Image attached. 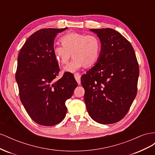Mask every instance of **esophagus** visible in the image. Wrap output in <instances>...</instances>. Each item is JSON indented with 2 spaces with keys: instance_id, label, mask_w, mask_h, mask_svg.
<instances>
[{
  "instance_id": "obj_1",
  "label": "esophagus",
  "mask_w": 155,
  "mask_h": 155,
  "mask_svg": "<svg viewBox=\"0 0 155 155\" xmlns=\"http://www.w3.org/2000/svg\"><path fill=\"white\" fill-rule=\"evenodd\" d=\"M74 78H75V79H76V80L77 81V82H78V83L79 84H80L81 83V75L79 74H78V73H76L74 74Z\"/></svg>"
}]
</instances>
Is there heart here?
<instances>
[{
	"instance_id": "b5f03b06",
	"label": "heart",
	"mask_w": 155,
	"mask_h": 155,
	"mask_svg": "<svg viewBox=\"0 0 155 155\" xmlns=\"http://www.w3.org/2000/svg\"><path fill=\"white\" fill-rule=\"evenodd\" d=\"M61 45L54 46L52 53L55 60L62 64H67L71 57L74 59L64 68L67 72H75L85 67H91L99 60L101 43L94 34L69 33L60 39Z\"/></svg>"
}]
</instances>
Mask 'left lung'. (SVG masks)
Listing matches in <instances>:
<instances>
[{
	"label": "left lung",
	"mask_w": 155,
	"mask_h": 155,
	"mask_svg": "<svg viewBox=\"0 0 155 155\" xmlns=\"http://www.w3.org/2000/svg\"><path fill=\"white\" fill-rule=\"evenodd\" d=\"M99 37L101 52L97 63L81 81L89 115L96 122H118L127 113L137 94L139 66L133 47L111 28L91 29Z\"/></svg>",
	"instance_id": "8db88e82"
}]
</instances>
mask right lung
Segmentation results:
<instances>
[{
    "instance_id": "1",
    "label": "right lung",
    "mask_w": 155,
    "mask_h": 155,
    "mask_svg": "<svg viewBox=\"0 0 155 155\" xmlns=\"http://www.w3.org/2000/svg\"><path fill=\"white\" fill-rule=\"evenodd\" d=\"M66 29L37 31L18 55L15 79L20 100L30 118L41 125L53 126L62 121L67 111L65 102L78 85L72 73L64 72L61 78L55 79L60 69L52 53L54 40Z\"/></svg>"
}]
</instances>
